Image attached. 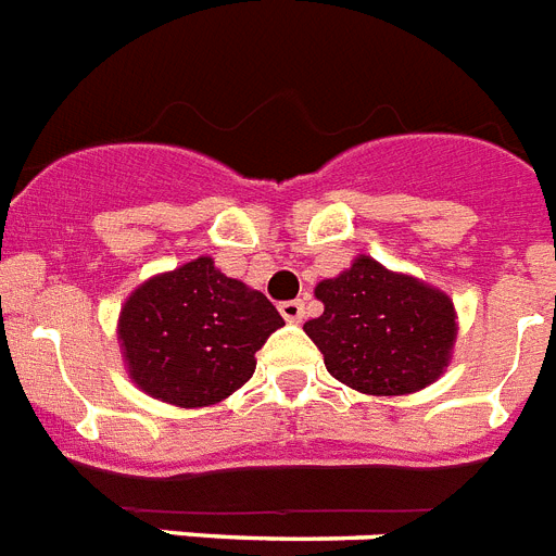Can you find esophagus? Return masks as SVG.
Masks as SVG:
<instances>
[{"mask_svg":"<svg viewBox=\"0 0 556 556\" xmlns=\"http://www.w3.org/2000/svg\"><path fill=\"white\" fill-rule=\"evenodd\" d=\"M278 312L283 315V320H289V324H298V320L304 318V304H301V301H283V304L278 306Z\"/></svg>","mask_w":556,"mask_h":556,"instance_id":"34e87169","label":"esophagus"}]
</instances>
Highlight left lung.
<instances>
[{"label": "left lung", "instance_id": "left-lung-1", "mask_svg": "<svg viewBox=\"0 0 556 556\" xmlns=\"http://www.w3.org/2000/svg\"><path fill=\"white\" fill-rule=\"evenodd\" d=\"M320 318L304 332L327 371L364 394H412L432 387L452 364L457 312L443 289L392 273L369 255L315 287Z\"/></svg>", "mask_w": 556, "mask_h": 556}]
</instances>
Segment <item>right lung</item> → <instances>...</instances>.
Masks as SVG:
<instances>
[{
  "instance_id": "right-lung-1",
  "label": "right lung",
  "mask_w": 556,
  "mask_h": 556,
  "mask_svg": "<svg viewBox=\"0 0 556 556\" xmlns=\"http://www.w3.org/2000/svg\"><path fill=\"white\" fill-rule=\"evenodd\" d=\"M281 327L264 292L227 278L201 255L132 289L116 332L127 375L141 392L201 409L244 387L255 352Z\"/></svg>"
}]
</instances>
